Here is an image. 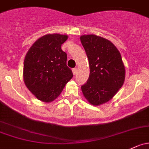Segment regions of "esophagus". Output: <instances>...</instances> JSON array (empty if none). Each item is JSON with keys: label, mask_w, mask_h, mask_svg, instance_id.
<instances>
[{"label": "esophagus", "mask_w": 149, "mask_h": 149, "mask_svg": "<svg viewBox=\"0 0 149 149\" xmlns=\"http://www.w3.org/2000/svg\"><path fill=\"white\" fill-rule=\"evenodd\" d=\"M77 72V68L72 69V73H73V74H76Z\"/></svg>", "instance_id": "1"}]
</instances>
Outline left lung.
<instances>
[{
  "label": "left lung",
  "instance_id": "8db88e82",
  "mask_svg": "<svg viewBox=\"0 0 149 149\" xmlns=\"http://www.w3.org/2000/svg\"><path fill=\"white\" fill-rule=\"evenodd\" d=\"M80 40L89 65V79L81 86V92L91 104L99 106L111 100L122 87L125 67L119 51L109 40L83 35Z\"/></svg>",
  "mask_w": 149,
  "mask_h": 149
}]
</instances>
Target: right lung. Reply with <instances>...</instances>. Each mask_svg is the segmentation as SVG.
Segmentation results:
<instances>
[{
  "instance_id": "right-lung-1",
  "label": "right lung",
  "mask_w": 149,
  "mask_h": 149,
  "mask_svg": "<svg viewBox=\"0 0 149 149\" xmlns=\"http://www.w3.org/2000/svg\"><path fill=\"white\" fill-rule=\"evenodd\" d=\"M67 35H45L28 49L23 65L25 86L38 100L49 103L59 97L67 83L72 78L67 66V54L61 46Z\"/></svg>"
}]
</instances>
